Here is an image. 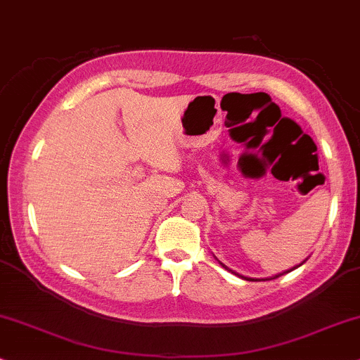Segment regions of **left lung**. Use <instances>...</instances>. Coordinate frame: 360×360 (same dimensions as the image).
Instances as JSON below:
<instances>
[{
  "label": "left lung",
  "mask_w": 360,
  "mask_h": 360,
  "mask_svg": "<svg viewBox=\"0 0 360 360\" xmlns=\"http://www.w3.org/2000/svg\"><path fill=\"white\" fill-rule=\"evenodd\" d=\"M302 264H304V262H302ZM302 264H300V265H302ZM221 265H224V264H221ZM300 265H297V267H300ZM224 267H225V265H224ZM297 267H294V269H297ZM225 269H227V267H225ZM294 269H292V270H294ZM287 272H290V270H287ZM287 272H283V274H287ZM283 274H278V275H275V277H272V278H277V277H281V275H283ZM240 277H242V275H240ZM242 278H247V281H252V282H254V278H248V277H242ZM255 281H257V278H255Z\"/></svg>",
  "instance_id": "left-lung-1"
}]
</instances>
